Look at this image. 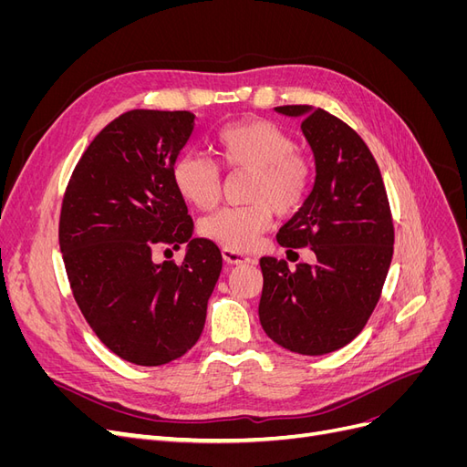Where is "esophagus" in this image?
Returning <instances> with one entry per match:
<instances>
[{
  "label": "esophagus",
  "instance_id": "34e87169",
  "mask_svg": "<svg viewBox=\"0 0 467 467\" xmlns=\"http://www.w3.org/2000/svg\"><path fill=\"white\" fill-rule=\"evenodd\" d=\"M222 257H223V261L228 263V265H245V263H253L251 257L244 255V253H239V251H235V249H228V247L222 249Z\"/></svg>",
  "mask_w": 467,
  "mask_h": 467
}]
</instances>
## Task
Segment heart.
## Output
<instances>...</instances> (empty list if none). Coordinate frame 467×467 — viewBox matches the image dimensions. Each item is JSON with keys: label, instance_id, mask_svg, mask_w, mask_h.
Instances as JSON below:
<instances>
[{"label": "heart", "instance_id": "1", "mask_svg": "<svg viewBox=\"0 0 467 467\" xmlns=\"http://www.w3.org/2000/svg\"><path fill=\"white\" fill-rule=\"evenodd\" d=\"M220 160L230 169H253L247 206H228L202 220V234L228 249L249 251L271 228L275 210L290 214L306 201L312 163L275 122L251 119L225 126L216 136ZM179 194L201 210L214 208L222 194L220 167L199 151L181 153L173 163Z\"/></svg>", "mask_w": 467, "mask_h": 467}]
</instances>
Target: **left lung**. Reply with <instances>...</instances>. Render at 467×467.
Instances as JSON below:
<instances>
[{
    "label": "left lung",
    "instance_id": "1",
    "mask_svg": "<svg viewBox=\"0 0 467 467\" xmlns=\"http://www.w3.org/2000/svg\"><path fill=\"white\" fill-rule=\"evenodd\" d=\"M302 119L316 181L282 225V247H309L316 265L263 257L259 319L280 347L307 357L348 345L372 316L393 255V222L378 163L362 138L327 110L275 107Z\"/></svg>",
    "mask_w": 467,
    "mask_h": 467
}]
</instances>
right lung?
Listing matches in <instances>:
<instances>
[{"instance_id":"add662e5","label":"right lung","mask_w":467,"mask_h":467,"mask_svg":"<svg viewBox=\"0 0 467 467\" xmlns=\"http://www.w3.org/2000/svg\"><path fill=\"white\" fill-rule=\"evenodd\" d=\"M194 119L189 110L124 112L95 136L64 194L60 251L74 298L101 343L138 366L194 347L222 271L220 249L192 237L173 182ZM182 243L181 265L150 259L158 244Z\"/></svg>"}]
</instances>
